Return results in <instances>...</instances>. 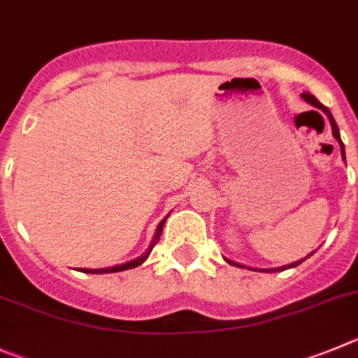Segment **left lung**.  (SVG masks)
<instances>
[{"mask_svg": "<svg viewBox=\"0 0 358 358\" xmlns=\"http://www.w3.org/2000/svg\"><path fill=\"white\" fill-rule=\"evenodd\" d=\"M301 97H303V99L307 101V103H310L313 104V106H316V108H320L321 111H323L324 115H327V117H329V120H330V126H332V133H334V136H336V140L337 142H339V145H341V154H343V157H344V145H343V142H341V136H339V127H337V124H336V120H334V117H332V113H330V110L327 106H323V104L320 103V101L316 99V97L313 96V94H301ZM310 255L313 254H309L307 255V257H310ZM306 257V259H307ZM306 259H301V261H296V262H291V264H287V266H282V268H273V270H262V271H282V270H287V268H294V266H298V264H300V262H303L306 261ZM225 261L229 262V264H236V266H241V264H238V262H234V261H229V259H225ZM243 268V266H241Z\"/></svg>", "mask_w": 358, "mask_h": 358, "instance_id": "1", "label": "left lung"}]
</instances>
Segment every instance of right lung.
Wrapping results in <instances>:
<instances>
[{
  "instance_id": "right-lung-1",
  "label": "right lung",
  "mask_w": 358,
  "mask_h": 358,
  "mask_svg": "<svg viewBox=\"0 0 358 358\" xmlns=\"http://www.w3.org/2000/svg\"><path fill=\"white\" fill-rule=\"evenodd\" d=\"M165 220L166 218H163L162 222H159V225H157V229H156V236H154V239H152V243H150L149 250H147L145 254L142 255V257L134 259V261H131V262H126V264H119V266H113V268H101V270H83V268H81L80 271H85V273H115V271H124V270H131V268L140 266V264H142V262L145 261L147 257H149V254H150V250L154 248V245L159 241V236H162V232H163V225H165Z\"/></svg>"
}]
</instances>
